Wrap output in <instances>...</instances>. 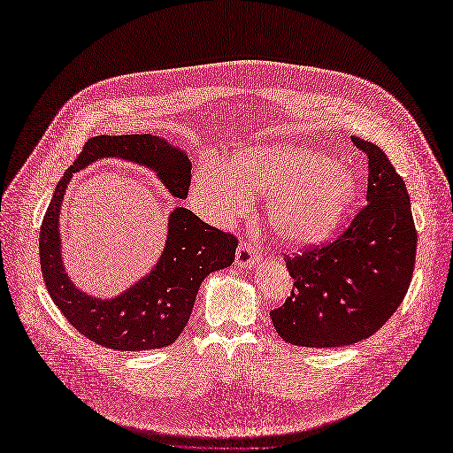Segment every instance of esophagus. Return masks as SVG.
Instances as JSON below:
<instances>
[{
  "label": "esophagus",
  "instance_id": "esophagus-1",
  "mask_svg": "<svg viewBox=\"0 0 453 453\" xmlns=\"http://www.w3.org/2000/svg\"><path fill=\"white\" fill-rule=\"evenodd\" d=\"M257 260H260V249H257L252 242H240L236 249V265L250 267Z\"/></svg>",
  "mask_w": 453,
  "mask_h": 453
}]
</instances>
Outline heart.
<instances>
[{
    "mask_svg": "<svg viewBox=\"0 0 453 453\" xmlns=\"http://www.w3.org/2000/svg\"><path fill=\"white\" fill-rule=\"evenodd\" d=\"M250 189L271 201V226L287 242L310 243L326 236L342 219L355 191L351 170L303 147H256L238 150L233 166L206 159L193 189L222 217L240 215Z\"/></svg>",
    "mask_w": 453,
    "mask_h": 453,
    "instance_id": "b5f03b06",
    "label": "heart"
}]
</instances>
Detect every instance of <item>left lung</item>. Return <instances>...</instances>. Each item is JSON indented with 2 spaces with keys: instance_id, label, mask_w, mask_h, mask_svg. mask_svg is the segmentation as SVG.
Instances as JSON below:
<instances>
[{
  "instance_id": "obj_1",
  "label": "left lung",
  "mask_w": 453,
  "mask_h": 453,
  "mask_svg": "<svg viewBox=\"0 0 453 453\" xmlns=\"http://www.w3.org/2000/svg\"><path fill=\"white\" fill-rule=\"evenodd\" d=\"M351 142L367 156V204L335 240L285 256L294 285L271 319L294 346L341 348L371 337L412 280L418 231L405 180L378 145Z\"/></svg>"
}]
</instances>
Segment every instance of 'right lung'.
Segmentation results:
<instances>
[{"label": "right lung", "mask_w": 453, "mask_h": 453, "mask_svg": "<svg viewBox=\"0 0 453 453\" xmlns=\"http://www.w3.org/2000/svg\"><path fill=\"white\" fill-rule=\"evenodd\" d=\"M121 157L145 165L157 173L177 199H186L191 165L184 152L150 134L96 136L58 180L39 233V257L51 301L70 325L91 342L118 349L143 351L166 348L186 328L203 280L234 262L238 240L203 222L186 208L168 219V238L154 271L114 299H96L77 290L62 265L58 213L72 177L102 157Z\"/></svg>", "instance_id": "add662e5"}]
</instances>
